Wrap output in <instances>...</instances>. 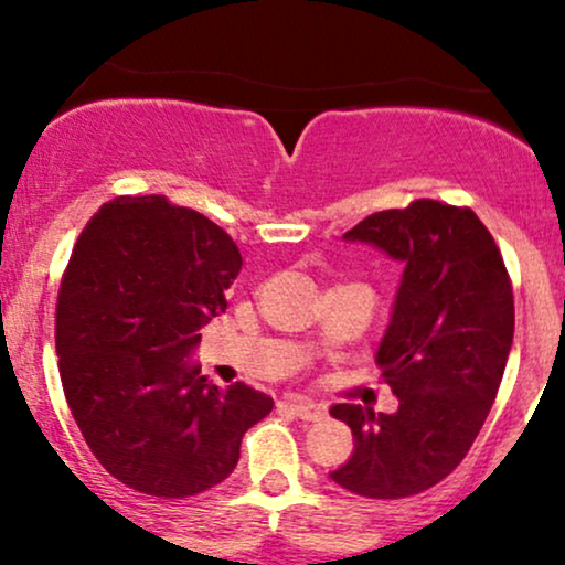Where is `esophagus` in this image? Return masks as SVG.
Masks as SVG:
<instances>
[{"mask_svg":"<svg viewBox=\"0 0 565 565\" xmlns=\"http://www.w3.org/2000/svg\"><path fill=\"white\" fill-rule=\"evenodd\" d=\"M281 406L287 408L289 414H295V417L308 419V423H319L323 414H327V408L310 398H287Z\"/></svg>","mask_w":565,"mask_h":565,"instance_id":"34e87169","label":"esophagus"}]
</instances>
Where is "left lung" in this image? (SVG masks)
<instances>
[{
    "instance_id": "left-lung-1",
    "label": "left lung",
    "mask_w": 565,
    "mask_h": 565,
    "mask_svg": "<svg viewBox=\"0 0 565 565\" xmlns=\"http://www.w3.org/2000/svg\"><path fill=\"white\" fill-rule=\"evenodd\" d=\"M404 263L377 364L398 412L332 406L353 457L332 481L369 499H404L444 481L470 451L508 364L515 305L499 246L470 206L417 199L345 233Z\"/></svg>"
}]
</instances>
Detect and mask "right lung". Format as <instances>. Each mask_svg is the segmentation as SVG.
I'll return each instance as SVG.
<instances>
[{
	"label": "right lung",
	"mask_w": 565,
	"mask_h": 565,
	"mask_svg": "<svg viewBox=\"0 0 565 565\" xmlns=\"http://www.w3.org/2000/svg\"><path fill=\"white\" fill-rule=\"evenodd\" d=\"M233 238L167 196H116L76 238L55 308L63 393L89 451L116 481L159 499L223 483L244 433L274 398L220 391L185 361L228 308Z\"/></svg>",
	"instance_id": "right-lung-1"
}]
</instances>
